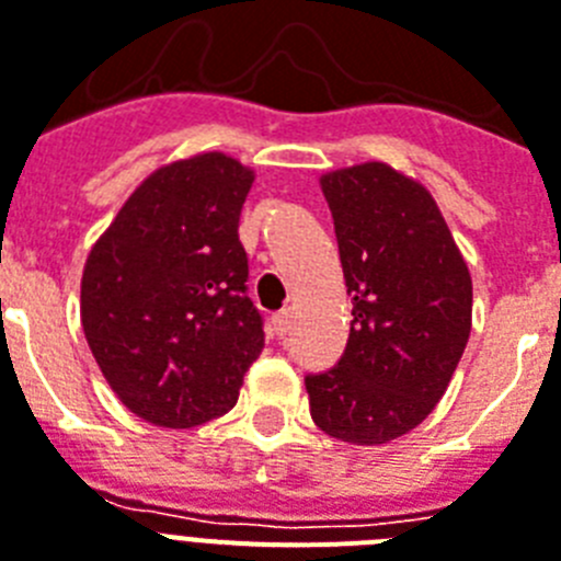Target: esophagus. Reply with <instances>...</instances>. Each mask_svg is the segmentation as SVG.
I'll return each instance as SVG.
<instances>
[{"label": "esophagus", "instance_id": "1", "mask_svg": "<svg viewBox=\"0 0 561 561\" xmlns=\"http://www.w3.org/2000/svg\"><path fill=\"white\" fill-rule=\"evenodd\" d=\"M289 323H291V314L289 309H280V312L272 314V335L284 337L289 332Z\"/></svg>", "mask_w": 561, "mask_h": 561}]
</instances>
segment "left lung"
<instances>
[{
    "instance_id": "obj_1",
    "label": "left lung",
    "mask_w": 561,
    "mask_h": 561,
    "mask_svg": "<svg viewBox=\"0 0 561 561\" xmlns=\"http://www.w3.org/2000/svg\"><path fill=\"white\" fill-rule=\"evenodd\" d=\"M335 220L353 327L337 367L307 375L327 436L387 444L427 419L450 387L470 327L473 280L442 208L419 180L369 160L321 174Z\"/></svg>"
}]
</instances>
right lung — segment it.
Here are the masks:
<instances>
[{
  "instance_id": "obj_1",
  "label": "right lung",
  "mask_w": 561,
  "mask_h": 561,
  "mask_svg": "<svg viewBox=\"0 0 561 561\" xmlns=\"http://www.w3.org/2000/svg\"><path fill=\"white\" fill-rule=\"evenodd\" d=\"M254 171L224 151L151 171L88 252L80 318L114 396L154 427L234 407L263 350L240 208Z\"/></svg>"
}]
</instances>
